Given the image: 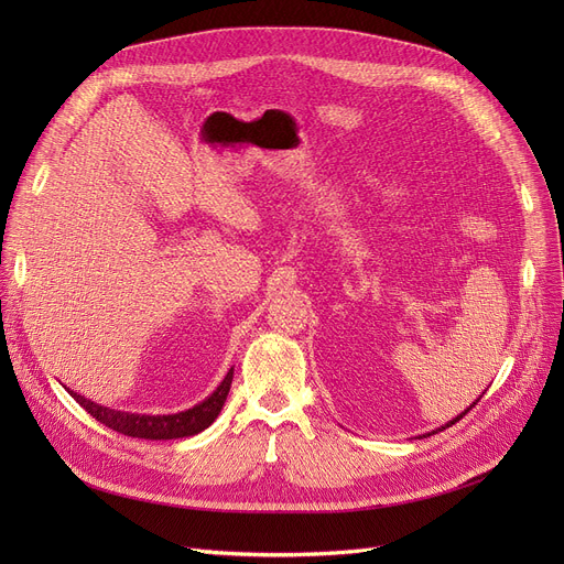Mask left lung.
<instances>
[{
  "mask_svg": "<svg viewBox=\"0 0 564 564\" xmlns=\"http://www.w3.org/2000/svg\"><path fill=\"white\" fill-rule=\"evenodd\" d=\"M476 404H478V402H473V404H470V406H468V409H466V411H470V409H473V406H476ZM466 411H464V413H462V416H457V419H453V421H451V423H448V425H446V427H451V425H455V423H457V421H459V419H464V416H466ZM446 427H438V432H441V430H446Z\"/></svg>",
  "mask_w": 564,
  "mask_h": 564,
  "instance_id": "obj_1",
  "label": "left lung"
}]
</instances>
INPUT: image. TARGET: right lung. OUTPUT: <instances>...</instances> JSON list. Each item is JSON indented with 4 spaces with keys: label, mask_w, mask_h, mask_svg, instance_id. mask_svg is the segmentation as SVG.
<instances>
[{
    "label": "right lung",
    "mask_w": 564,
    "mask_h": 564,
    "mask_svg": "<svg viewBox=\"0 0 564 564\" xmlns=\"http://www.w3.org/2000/svg\"><path fill=\"white\" fill-rule=\"evenodd\" d=\"M230 381H232V368L219 383V389L203 400L200 404L181 411V413H171V416H139V413H128V411H116L100 406L91 400H86L73 391H68L96 421L107 425L109 430H116L118 434H128L137 438H183V436H194L203 432L205 427H210L215 419L219 416V411L226 402V395L230 391Z\"/></svg>",
    "instance_id": "add662e5"
}]
</instances>
